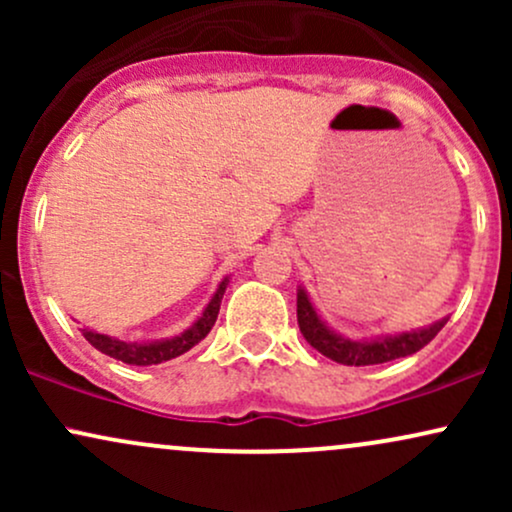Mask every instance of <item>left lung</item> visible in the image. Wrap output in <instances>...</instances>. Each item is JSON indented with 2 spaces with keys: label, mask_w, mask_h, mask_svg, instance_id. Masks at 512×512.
<instances>
[{
  "label": "left lung",
  "mask_w": 512,
  "mask_h": 512,
  "mask_svg": "<svg viewBox=\"0 0 512 512\" xmlns=\"http://www.w3.org/2000/svg\"><path fill=\"white\" fill-rule=\"evenodd\" d=\"M298 327H301L305 342L322 356L342 363V366H375V363L397 361V358L416 354L419 349L431 342L436 334L443 330L448 317L433 322V325L421 327L402 334H383L375 339H349L344 334L334 332L310 303L305 289H298Z\"/></svg>",
  "instance_id": "obj_1"
}]
</instances>
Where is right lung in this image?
Instances as JSON below:
<instances>
[{
    "label": "right lung",
    "mask_w": 512,
    "mask_h": 512,
    "mask_svg": "<svg viewBox=\"0 0 512 512\" xmlns=\"http://www.w3.org/2000/svg\"><path fill=\"white\" fill-rule=\"evenodd\" d=\"M228 286V276L221 281L219 289H216L211 301L204 308V313L187 327L185 332H180L178 337L170 339H156V342H122V339L110 337V334H101L96 330H88L84 327V337L91 346H96L98 351L110 358H117V361L129 363V366H156V363L170 361V358H178L190 351L192 346L202 342L204 337L211 332L214 327L216 317H219V308H221V298L226 293Z\"/></svg>",
    "instance_id": "obj_1"
}]
</instances>
